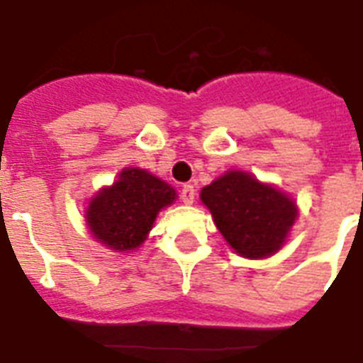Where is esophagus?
<instances>
[{
	"label": "esophagus",
	"instance_id": "obj_1",
	"mask_svg": "<svg viewBox=\"0 0 363 363\" xmlns=\"http://www.w3.org/2000/svg\"><path fill=\"white\" fill-rule=\"evenodd\" d=\"M195 187H193V185H184V187H182V191H179V196H182V201L185 202V204H191V202L195 201Z\"/></svg>",
	"mask_w": 363,
	"mask_h": 363
}]
</instances>
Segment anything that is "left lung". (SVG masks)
Instances as JSON below:
<instances>
[{"mask_svg":"<svg viewBox=\"0 0 363 363\" xmlns=\"http://www.w3.org/2000/svg\"><path fill=\"white\" fill-rule=\"evenodd\" d=\"M201 199L231 248L254 259L280 250L297 218L294 201L238 170L206 185Z\"/></svg>","mask_w":363,"mask_h":363,"instance_id":"8db88e82","label":"left lung"}]
</instances>
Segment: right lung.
Here are the masks:
<instances>
[{"label": "right lung", "instance_id": "obj_1", "mask_svg": "<svg viewBox=\"0 0 363 363\" xmlns=\"http://www.w3.org/2000/svg\"><path fill=\"white\" fill-rule=\"evenodd\" d=\"M176 191L142 168H125L111 187L98 193L86 210L94 238L108 248L134 250L145 240L159 210L172 204Z\"/></svg>", "mask_w": 363, "mask_h": 363}]
</instances>
